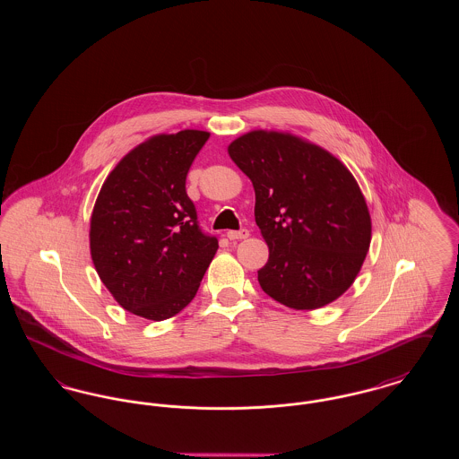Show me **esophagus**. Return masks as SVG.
I'll list each match as a JSON object with an SVG mask.
<instances>
[{
  "instance_id": "1",
  "label": "esophagus",
  "mask_w": 459,
  "mask_h": 459,
  "mask_svg": "<svg viewBox=\"0 0 459 459\" xmlns=\"http://www.w3.org/2000/svg\"><path fill=\"white\" fill-rule=\"evenodd\" d=\"M227 238L230 240L247 239L249 238V230L247 229H240V230H229Z\"/></svg>"
}]
</instances>
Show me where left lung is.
<instances>
[{
    "label": "left lung",
    "mask_w": 459,
    "mask_h": 459,
    "mask_svg": "<svg viewBox=\"0 0 459 459\" xmlns=\"http://www.w3.org/2000/svg\"><path fill=\"white\" fill-rule=\"evenodd\" d=\"M229 156L255 187V220L268 246L263 290L292 309L341 298L370 249L367 199L348 167L290 132H246Z\"/></svg>",
    "instance_id": "1"
}]
</instances>
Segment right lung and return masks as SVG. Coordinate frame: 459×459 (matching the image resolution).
Wrapping results in <instances>:
<instances>
[{"label": "right lung", "instance_id": "add662e5", "mask_svg": "<svg viewBox=\"0 0 459 459\" xmlns=\"http://www.w3.org/2000/svg\"><path fill=\"white\" fill-rule=\"evenodd\" d=\"M210 132L156 134L126 154L96 197L89 247L124 309L161 322L189 305L219 240L201 232L186 177Z\"/></svg>", "mask_w": 459, "mask_h": 459}]
</instances>
